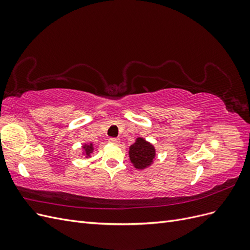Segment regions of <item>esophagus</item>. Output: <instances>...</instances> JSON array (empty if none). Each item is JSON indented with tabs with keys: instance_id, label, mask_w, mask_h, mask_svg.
I'll return each instance as SVG.
<instances>
[{
	"instance_id": "obj_1",
	"label": "esophagus",
	"mask_w": 250,
	"mask_h": 250,
	"mask_svg": "<svg viewBox=\"0 0 250 250\" xmlns=\"http://www.w3.org/2000/svg\"><path fill=\"white\" fill-rule=\"evenodd\" d=\"M108 141H109L110 144H113V145H119L120 142H121L119 139H116V138H111Z\"/></svg>"
}]
</instances>
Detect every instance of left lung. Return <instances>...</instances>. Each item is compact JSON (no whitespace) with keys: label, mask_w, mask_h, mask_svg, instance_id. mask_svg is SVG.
<instances>
[{"label":"left lung","mask_w":250,"mask_h":250,"mask_svg":"<svg viewBox=\"0 0 250 250\" xmlns=\"http://www.w3.org/2000/svg\"><path fill=\"white\" fill-rule=\"evenodd\" d=\"M130 162L135 169L144 170L154 163L156 156L155 147L144 138H137L128 151Z\"/></svg>","instance_id":"8db88e82"}]
</instances>
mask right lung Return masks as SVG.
<instances>
[{
  "mask_svg": "<svg viewBox=\"0 0 250 250\" xmlns=\"http://www.w3.org/2000/svg\"><path fill=\"white\" fill-rule=\"evenodd\" d=\"M82 148V155H84L85 158H89L92 156L93 152L95 151V146L93 143H84L83 145L81 146Z\"/></svg>",
  "mask_w": 250,
  "mask_h": 250,
  "instance_id": "obj_1",
  "label": "right lung"
}]
</instances>
